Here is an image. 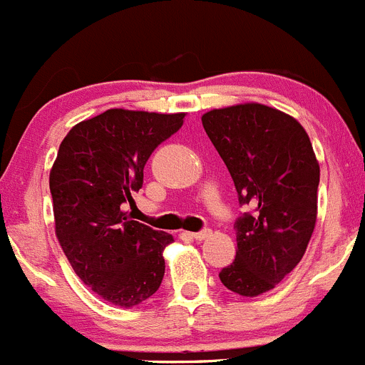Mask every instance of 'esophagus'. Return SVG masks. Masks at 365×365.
<instances>
[{
	"label": "esophagus",
	"mask_w": 365,
	"mask_h": 365,
	"mask_svg": "<svg viewBox=\"0 0 365 365\" xmlns=\"http://www.w3.org/2000/svg\"><path fill=\"white\" fill-rule=\"evenodd\" d=\"M211 237V231L210 229H204V231H199V232H192V238H195V240L202 242L206 240V238Z\"/></svg>",
	"instance_id": "obj_1"
}]
</instances>
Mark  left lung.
Returning <instances> with one entry per match:
<instances>
[{"mask_svg":"<svg viewBox=\"0 0 365 365\" xmlns=\"http://www.w3.org/2000/svg\"><path fill=\"white\" fill-rule=\"evenodd\" d=\"M207 138L227 166L240 204L237 256L218 274L242 297L272 290L301 262L317 222L319 161L290 114L247 102L202 114Z\"/></svg>","mask_w":365,"mask_h":365,"instance_id":"obj_1","label":"left lung"}]
</instances>
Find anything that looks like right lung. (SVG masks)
<instances>
[{
	"instance_id": "obj_1",
	"label": "right lung",
	"mask_w": 365,
	"mask_h": 365,
	"mask_svg": "<svg viewBox=\"0 0 365 365\" xmlns=\"http://www.w3.org/2000/svg\"><path fill=\"white\" fill-rule=\"evenodd\" d=\"M185 116L109 109L76 123L58 147L50 170L55 235L76 276L107 303L133 308L161 287L173 237L130 220L123 207Z\"/></svg>"
}]
</instances>
